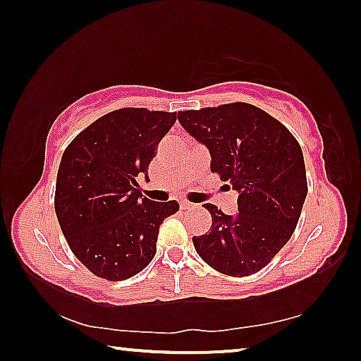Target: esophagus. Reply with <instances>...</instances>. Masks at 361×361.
Segmentation results:
<instances>
[{
	"label": "esophagus",
	"mask_w": 361,
	"mask_h": 361,
	"mask_svg": "<svg viewBox=\"0 0 361 361\" xmlns=\"http://www.w3.org/2000/svg\"><path fill=\"white\" fill-rule=\"evenodd\" d=\"M192 204H189V202H185V200H183V202H180V209L181 210H188V209H192Z\"/></svg>",
	"instance_id": "obj_1"
}]
</instances>
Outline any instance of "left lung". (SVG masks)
Returning <instances> with one entry per match:
<instances>
[{"mask_svg": "<svg viewBox=\"0 0 361 361\" xmlns=\"http://www.w3.org/2000/svg\"><path fill=\"white\" fill-rule=\"evenodd\" d=\"M212 156V172L239 192L235 215L205 204L212 228L194 235L197 255L231 277L266 267L296 229L307 195L302 149L282 122L250 103L178 113Z\"/></svg>", "mask_w": 361, "mask_h": 361, "instance_id": "1", "label": "left lung"}]
</instances>
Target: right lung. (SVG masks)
Returning <instances> with one entry per match:
<instances>
[{"mask_svg": "<svg viewBox=\"0 0 361 361\" xmlns=\"http://www.w3.org/2000/svg\"><path fill=\"white\" fill-rule=\"evenodd\" d=\"M175 121L176 113L116 109L66 146L54 205L68 247L94 276L119 282L154 258L159 226L180 205L143 197L137 176H148L157 145Z\"/></svg>", "mask_w": 361, "mask_h": 361, "instance_id": "obj_1", "label": "right lung"}]
</instances>
